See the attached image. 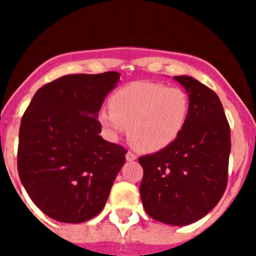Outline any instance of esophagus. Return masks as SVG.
<instances>
[{
  "mask_svg": "<svg viewBox=\"0 0 256 256\" xmlns=\"http://www.w3.org/2000/svg\"><path fill=\"white\" fill-rule=\"evenodd\" d=\"M126 159L128 160V162H133V160L137 159V155H136L134 152H132V151H128V152L126 154Z\"/></svg>",
  "mask_w": 256,
  "mask_h": 256,
  "instance_id": "esophagus-1",
  "label": "esophagus"
}]
</instances>
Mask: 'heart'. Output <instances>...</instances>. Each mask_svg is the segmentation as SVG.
Wrapping results in <instances>:
<instances>
[{"instance_id": "b5f03b06", "label": "heart", "mask_w": 256, "mask_h": 256, "mask_svg": "<svg viewBox=\"0 0 256 256\" xmlns=\"http://www.w3.org/2000/svg\"><path fill=\"white\" fill-rule=\"evenodd\" d=\"M110 106L98 112V120L112 136L128 130L133 148L156 152L182 134L191 112V98L180 87L164 83L133 82L119 88Z\"/></svg>"}]
</instances>
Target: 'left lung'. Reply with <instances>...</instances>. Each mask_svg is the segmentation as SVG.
I'll return each mask as SVG.
<instances>
[{
	"instance_id": "8db88e82",
	"label": "left lung",
	"mask_w": 256,
	"mask_h": 256,
	"mask_svg": "<svg viewBox=\"0 0 256 256\" xmlns=\"http://www.w3.org/2000/svg\"><path fill=\"white\" fill-rule=\"evenodd\" d=\"M174 79L191 98L188 122L168 148L140 158V195L151 218L187 226L206 216L224 194L230 130L216 92L192 76Z\"/></svg>"
}]
</instances>
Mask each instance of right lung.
I'll use <instances>...</instances> for the list:
<instances>
[{"label": "right lung", "instance_id": "right-lung-1", "mask_svg": "<svg viewBox=\"0 0 256 256\" xmlns=\"http://www.w3.org/2000/svg\"><path fill=\"white\" fill-rule=\"evenodd\" d=\"M120 74H69L40 87L22 118L18 172L50 218L82 223L105 206L126 150L101 137L98 112Z\"/></svg>", "mask_w": 256, "mask_h": 256}]
</instances>
